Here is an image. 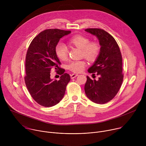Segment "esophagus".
Listing matches in <instances>:
<instances>
[{
    "label": "esophagus",
    "instance_id": "esophagus-1",
    "mask_svg": "<svg viewBox=\"0 0 146 146\" xmlns=\"http://www.w3.org/2000/svg\"><path fill=\"white\" fill-rule=\"evenodd\" d=\"M77 76H78V74H72L70 75V77H71V78L73 79V78H74L75 77H76Z\"/></svg>",
    "mask_w": 146,
    "mask_h": 146
}]
</instances>
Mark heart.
Wrapping results in <instances>:
<instances>
[{
    "instance_id": "b5f03b06",
    "label": "heart",
    "mask_w": 146,
    "mask_h": 146,
    "mask_svg": "<svg viewBox=\"0 0 146 146\" xmlns=\"http://www.w3.org/2000/svg\"><path fill=\"white\" fill-rule=\"evenodd\" d=\"M69 42L75 47L81 49V56L85 57L90 61H94L98 56L100 47L96 41H90V39L81 35H76L72 36ZM55 51L57 57L62 60H66L68 55V49L66 46L62 43H58L55 48ZM86 63L84 60H78L71 62L68 65V68L74 73H80L84 70Z\"/></svg>"
}]
</instances>
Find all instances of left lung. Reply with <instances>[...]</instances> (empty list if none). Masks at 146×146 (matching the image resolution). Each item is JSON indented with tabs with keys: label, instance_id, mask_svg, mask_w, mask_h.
Masks as SVG:
<instances>
[{
	"label": "left lung",
	"instance_id": "obj_1",
	"mask_svg": "<svg viewBox=\"0 0 146 146\" xmlns=\"http://www.w3.org/2000/svg\"><path fill=\"white\" fill-rule=\"evenodd\" d=\"M87 32L95 36L100 46V53L88 72L99 75L98 80L87 76L84 86L87 96L98 104L106 103L117 95L123 81L122 59L114 38L101 29L89 28Z\"/></svg>",
	"mask_w": 146,
	"mask_h": 146
}]
</instances>
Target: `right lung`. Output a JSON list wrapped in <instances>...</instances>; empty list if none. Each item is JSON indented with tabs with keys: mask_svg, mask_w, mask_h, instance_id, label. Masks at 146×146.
I'll use <instances>...</instances> for the list:
<instances>
[{
	"mask_svg": "<svg viewBox=\"0 0 146 146\" xmlns=\"http://www.w3.org/2000/svg\"><path fill=\"white\" fill-rule=\"evenodd\" d=\"M70 31L50 29L40 32L32 41L25 60L26 86L32 98L40 105L51 107L63 98L66 86L70 80L65 69L58 66L60 62L55 48L60 38L70 34ZM53 68L59 69V80L50 78Z\"/></svg>",
	"mask_w": 146,
	"mask_h": 146,
	"instance_id": "obj_1",
	"label": "right lung"
}]
</instances>
